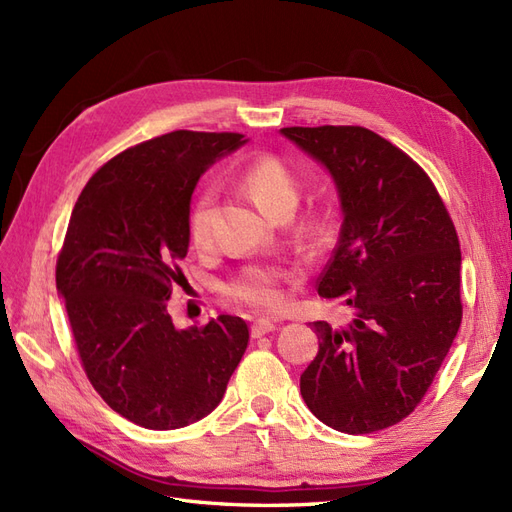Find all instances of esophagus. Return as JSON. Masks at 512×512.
Masks as SVG:
<instances>
[{
    "label": "esophagus",
    "mask_w": 512,
    "mask_h": 512,
    "mask_svg": "<svg viewBox=\"0 0 512 512\" xmlns=\"http://www.w3.org/2000/svg\"><path fill=\"white\" fill-rule=\"evenodd\" d=\"M275 329H277V322H273V320H269V318H258V320H254V324H252V337L258 339V337L267 335V333H271V331H275Z\"/></svg>",
    "instance_id": "esophagus-1"
}]
</instances>
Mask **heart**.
<instances>
[{"label":"heart","instance_id":"1","mask_svg":"<svg viewBox=\"0 0 512 512\" xmlns=\"http://www.w3.org/2000/svg\"><path fill=\"white\" fill-rule=\"evenodd\" d=\"M241 181L256 203L271 215L292 211L299 203L301 181L288 162L277 156H258L241 170ZM215 188L200 185L188 213L190 239L196 247H207L213 239ZM316 228V220H307ZM294 282V269L282 262H252L232 273L222 284V294L232 301L250 305L258 312H273L286 299V286Z\"/></svg>","mask_w":512,"mask_h":512}]
</instances>
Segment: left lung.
I'll return each instance as SVG.
<instances>
[{"mask_svg":"<svg viewBox=\"0 0 512 512\" xmlns=\"http://www.w3.org/2000/svg\"><path fill=\"white\" fill-rule=\"evenodd\" d=\"M333 175L344 224L318 294L352 320H318L301 395L324 425L374 433L421 404L461 324L455 224L425 170L361 126L282 128Z\"/></svg>","mask_w":512,"mask_h":512,"instance_id":"obj_1","label":"left lung"}]
</instances>
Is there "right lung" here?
<instances>
[{
	"instance_id": "add662e5",
	"label": "right lung",
	"mask_w": 512,
	"mask_h": 512,
	"mask_svg": "<svg viewBox=\"0 0 512 512\" xmlns=\"http://www.w3.org/2000/svg\"><path fill=\"white\" fill-rule=\"evenodd\" d=\"M241 138L175 130L138 143L91 175L70 215L55 280L76 352L106 404L145 429L207 416L250 342L239 316L179 331L166 312L185 282L192 192Z\"/></svg>"
}]
</instances>
